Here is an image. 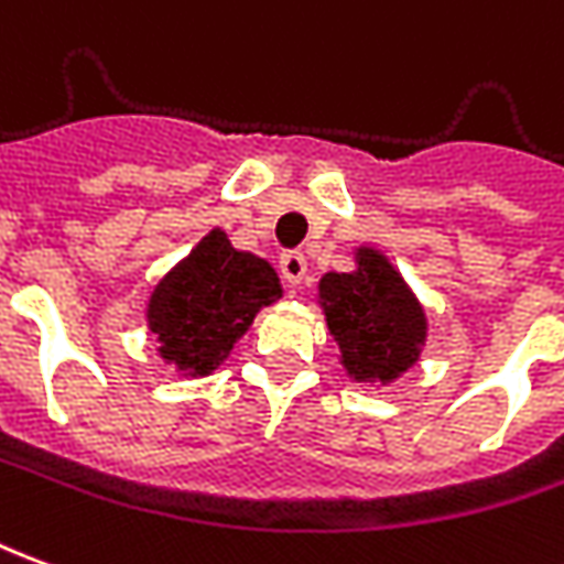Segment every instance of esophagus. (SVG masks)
<instances>
[{
  "mask_svg": "<svg viewBox=\"0 0 564 564\" xmlns=\"http://www.w3.org/2000/svg\"><path fill=\"white\" fill-rule=\"evenodd\" d=\"M305 271H308V259L299 253V250L281 253V278L286 286H299L302 278H305Z\"/></svg>",
  "mask_w": 564,
  "mask_h": 564,
  "instance_id": "esophagus-1",
  "label": "esophagus"
}]
</instances>
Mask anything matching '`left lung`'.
<instances>
[{
  "label": "left lung",
  "instance_id": "8db88e82",
  "mask_svg": "<svg viewBox=\"0 0 564 564\" xmlns=\"http://www.w3.org/2000/svg\"><path fill=\"white\" fill-rule=\"evenodd\" d=\"M321 302L354 378L391 381L419 360L424 311L384 256L364 250L357 271L326 274Z\"/></svg>",
  "mask_w": 564,
  "mask_h": 564
}]
</instances>
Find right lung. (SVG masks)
I'll return each instance as SVG.
<instances>
[{
  "instance_id": "1",
  "label": "right lung",
  "mask_w": 564,
  "mask_h": 564,
  "mask_svg": "<svg viewBox=\"0 0 564 564\" xmlns=\"http://www.w3.org/2000/svg\"><path fill=\"white\" fill-rule=\"evenodd\" d=\"M281 295L269 262L238 253L223 231H210L180 269H173L149 305V326L161 357L204 376L226 357L253 323L256 311Z\"/></svg>"
}]
</instances>
